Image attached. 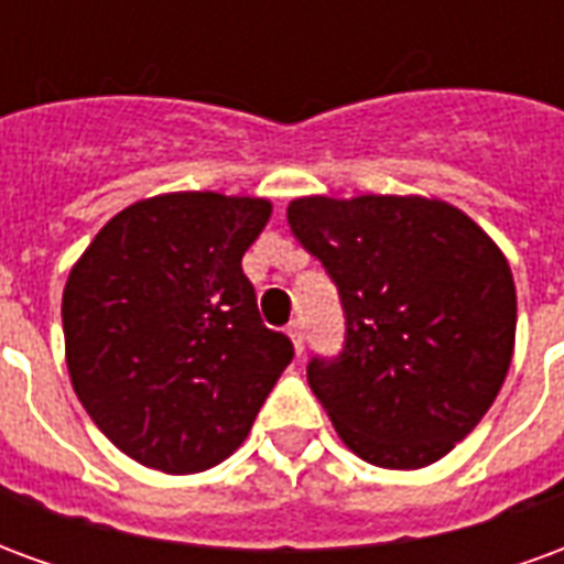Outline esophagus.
Returning <instances> with one entry per match:
<instances>
[{"mask_svg": "<svg viewBox=\"0 0 564 564\" xmlns=\"http://www.w3.org/2000/svg\"><path fill=\"white\" fill-rule=\"evenodd\" d=\"M286 335H290V341H293L295 354L302 356V350H305V332H302V323H290V326H286Z\"/></svg>", "mask_w": 564, "mask_h": 564, "instance_id": "obj_1", "label": "esophagus"}]
</instances>
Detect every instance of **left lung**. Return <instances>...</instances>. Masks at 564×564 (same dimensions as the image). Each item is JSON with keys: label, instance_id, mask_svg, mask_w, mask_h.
I'll return each mask as SVG.
<instances>
[{"label": "left lung", "instance_id": "obj_1", "mask_svg": "<svg viewBox=\"0 0 564 564\" xmlns=\"http://www.w3.org/2000/svg\"><path fill=\"white\" fill-rule=\"evenodd\" d=\"M286 220L341 293L344 354L307 366L338 437L378 468L447 456L508 378L517 286L505 253L441 198L302 196Z\"/></svg>", "mask_w": 564, "mask_h": 564}]
</instances>
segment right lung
I'll use <instances>...</instances> for the list:
<instances>
[{
    "label": "right lung",
    "mask_w": 564,
    "mask_h": 564,
    "mask_svg": "<svg viewBox=\"0 0 564 564\" xmlns=\"http://www.w3.org/2000/svg\"><path fill=\"white\" fill-rule=\"evenodd\" d=\"M269 198L162 193L105 223L63 290L80 404L129 459L165 474L220 465L293 359L265 329L241 257Z\"/></svg>",
    "instance_id": "1"
}]
</instances>
